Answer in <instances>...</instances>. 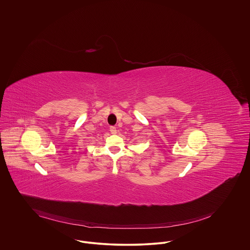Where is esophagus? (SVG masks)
<instances>
[{
	"label": "esophagus",
	"instance_id": "esophagus-1",
	"mask_svg": "<svg viewBox=\"0 0 250 250\" xmlns=\"http://www.w3.org/2000/svg\"><path fill=\"white\" fill-rule=\"evenodd\" d=\"M109 131H110V133H111L112 135H115V134L117 133V130H116V128H115L114 126H110V128H109Z\"/></svg>",
	"mask_w": 250,
	"mask_h": 250
}]
</instances>
